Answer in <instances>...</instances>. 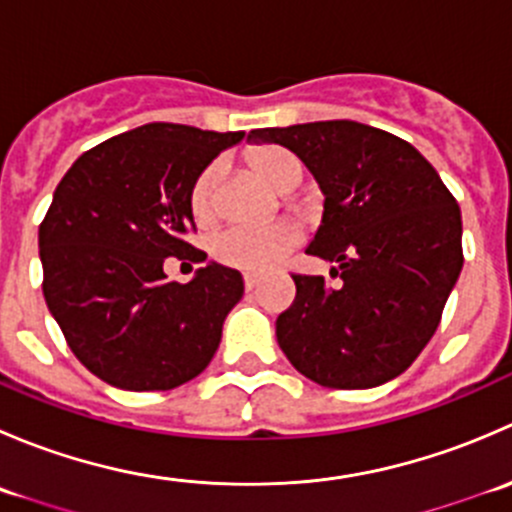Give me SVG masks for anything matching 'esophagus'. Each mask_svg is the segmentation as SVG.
<instances>
[{
  "label": "esophagus",
  "mask_w": 512,
  "mask_h": 512,
  "mask_svg": "<svg viewBox=\"0 0 512 512\" xmlns=\"http://www.w3.org/2000/svg\"><path fill=\"white\" fill-rule=\"evenodd\" d=\"M257 285H260V282H257V277L245 275V289H247V292H252V289H257Z\"/></svg>",
  "instance_id": "obj_1"
}]
</instances>
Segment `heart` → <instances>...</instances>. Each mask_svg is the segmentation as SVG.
I'll list each match as a JSON object with an SVG mask.
<instances>
[{
	"label": "heart",
	"mask_w": 512,
	"mask_h": 512,
	"mask_svg": "<svg viewBox=\"0 0 512 512\" xmlns=\"http://www.w3.org/2000/svg\"><path fill=\"white\" fill-rule=\"evenodd\" d=\"M250 163L267 183L280 193H289L302 180L304 168L294 153L280 146H262L250 153ZM220 163H210L195 178L190 188V213L198 223H210L215 218V195H218ZM299 245V232L292 225L272 227H242L232 225L213 237V257L232 270L265 275L275 270L282 260Z\"/></svg>",
	"instance_id": "1"
}]
</instances>
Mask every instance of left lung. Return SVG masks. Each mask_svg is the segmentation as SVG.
<instances>
[{
	"label": "left lung",
	"instance_id": "left-lung-1",
	"mask_svg": "<svg viewBox=\"0 0 512 512\" xmlns=\"http://www.w3.org/2000/svg\"><path fill=\"white\" fill-rule=\"evenodd\" d=\"M289 148L324 193L307 252L334 262L292 275L297 297L277 317L294 369L329 389H371L404 374L441 322L463 267L461 208L411 143L356 121L257 128Z\"/></svg>",
	"mask_w": 512,
	"mask_h": 512
}]
</instances>
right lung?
Segmentation results:
<instances>
[{"mask_svg": "<svg viewBox=\"0 0 512 512\" xmlns=\"http://www.w3.org/2000/svg\"><path fill=\"white\" fill-rule=\"evenodd\" d=\"M242 138L146 123L86 151L56 185L39 225L41 289L71 352L106 384L168 391L218 352L227 312L245 292L242 275L210 262L180 285L163 262H205L185 240L195 230L190 188Z\"/></svg>", "mask_w": 512, "mask_h": 512, "instance_id": "add662e5", "label": "right lung"}]
</instances>
